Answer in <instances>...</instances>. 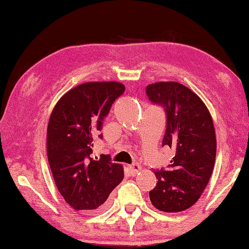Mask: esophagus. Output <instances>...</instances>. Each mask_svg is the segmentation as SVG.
I'll list each match as a JSON object with an SVG mask.
<instances>
[{
    "label": "esophagus",
    "instance_id": "1",
    "mask_svg": "<svg viewBox=\"0 0 249 249\" xmlns=\"http://www.w3.org/2000/svg\"><path fill=\"white\" fill-rule=\"evenodd\" d=\"M128 169H129V171H130V175L136 176V175L140 171L141 167H140L138 163H132V164H130V166L128 167Z\"/></svg>",
    "mask_w": 249,
    "mask_h": 249
}]
</instances>
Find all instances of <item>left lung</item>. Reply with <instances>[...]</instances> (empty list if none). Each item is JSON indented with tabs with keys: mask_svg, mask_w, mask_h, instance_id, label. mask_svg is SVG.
<instances>
[{
	"mask_svg": "<svg viewBox=\"0 0 249 249\" xmlns=\"http://www.w3.org/2000/svg\"><path fill=\"white\" fill-rule=\"evenodd\" d=\"M146 93L164 110L162 147L175 151L167 169L155 170L158 181L149 197L161 212H182L199 199L213 173L216 136L212 116L201 99L181 83H152Z\"/></svg>",
	"mask_w": 249,
	"mask_h": 249,
	"instance_id": "8db88e82",
	"label": "left lung"
}]
</instances>
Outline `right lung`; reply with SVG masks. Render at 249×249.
Returning <instances> with one entry per match:
<instances>
[{
	"label": "right lung",
	"mask_w": 249,
	"mask_h": 249,
	"mask_svg": "<svg viewBox=\"0 0 249 249\" xmlns=\"http://www.w3.org/2000/svg\"><path fill=\"white\" fill-rule=\"evenodd\" d=\"M124 90L113 81L82 83L60 99L50 117L49 164L60 194L75 210H101L124 179V168L109 155L98 160L91 154L94 138H103V120Z\"/></svg>",
	"instance_id": "1"
}]
</instances>
